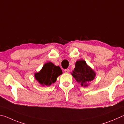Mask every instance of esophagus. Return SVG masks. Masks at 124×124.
I'll list each match as a JSON object with an SVG mask.
<instances>
[{
    "mask_svg": "<svg viewBox=\"0 0 124 124\" xmlns=\"http://www.w3.org/2000/svg\"><path fill=\"white\" fill-rule=\"evenodd\" d=\"M69 69H65L64 70V71H65V73H69Z\"/></svg>",
    "mask_w": 124,
    "mask_h": 124,
    "instance_id": "34e87169",
    "label": "esophagus"
}]
</instances>
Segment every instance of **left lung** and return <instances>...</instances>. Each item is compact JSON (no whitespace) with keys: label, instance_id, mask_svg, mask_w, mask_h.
Instances as JSON below:
<instances>
[{"label":"left lung","instance_id":"left-lung-1","mask_svg":"<svg viewBox=\"0 0 124 124\" xmlns=\"http://www.w3.org/2000/svg\"><path fill=\"white\" fill-rule=\"evenodd\" d=\"M72 75L77 82L81 84V85L86 86L90 82L94 80L96 74L87 65L85 61L80 60L76 62L75 68Z\"/></svg>","mask_w":124,"mask_h":124}]
</instances>
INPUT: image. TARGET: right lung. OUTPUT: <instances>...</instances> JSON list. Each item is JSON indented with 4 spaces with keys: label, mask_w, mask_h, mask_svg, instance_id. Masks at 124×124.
Listing matches in <instances>:
<instances>
[{
    "label": "right lung",
    "mask_w": 124,
    "mask_h": 124,
    "mask_svg": "<svg viewBox=\"0 0 124 124\" xmlns=\"http://www.w3.org/2000/svg\"><path fill=\"white\" fill-rule=\"evenodd\" d=\"M62 73L59 66H55L52 62H49L43 66L40 72L35 74V77L41 85L49 86L55 82L57 77Z\"/></svg>",
    "instance_id": "1"
}]
</instances>
